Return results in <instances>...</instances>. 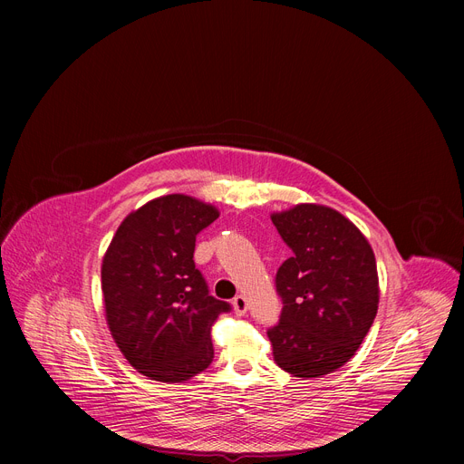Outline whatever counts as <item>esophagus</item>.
<instances>
[{
	"label": "esophagus",
	"instance_id": "1",
	"mask_svg": "<svg viewBox=\"0 0 464 464\" xmlns=\"http://www.w3.org/2000/svg\"><path fill=\"white\" fill-rule=\"evenodd\" d=\"M233 310H235L237 315H245V314H246V310H248V301H246L245 295H237V297L233 299Z\"/></svg>",
	"mask_w": 464,
	"mask_h": 464
}]
</instances>
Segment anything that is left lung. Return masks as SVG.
I'll list each match as a JSON object with an SVG mask.
<instances>
[{"instance_id": "8db88e82", "label": "left lung", "mask_w": 464, "mask_h": 464, "mask_svg": "<svg viewBox=\"0 0 464 464\" xmlns=\"http://www.w3.org/2000/svg\"><path fill=\"white\" fill-rule=\"evenodd\" d=\"M271 219L294 252L276 273L284 308L266 333L273 357L291 376L322 378L355 355L376 318V257L352 219L327 205L299 203Z\"/></svg>"}]
</instances>
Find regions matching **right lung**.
<instances>
[{"label": "right lung", "instance_id": "right-lung-1", "mask_svg": "<svg viewBox=\"0 0 464 464\" xmlns=\"http://www.w3.org/2000/svg\"><path fill=\"white\" fill-rule=\"evenodd\" d=\"M219 210L184 193L131 210L102 263L105 320L118 350L142 376L182 383L214 357L210 327L229 304L208 295L193 250Z\"/></svg>", "mask_w": 464, "mask_h": 464}]
</instances>
